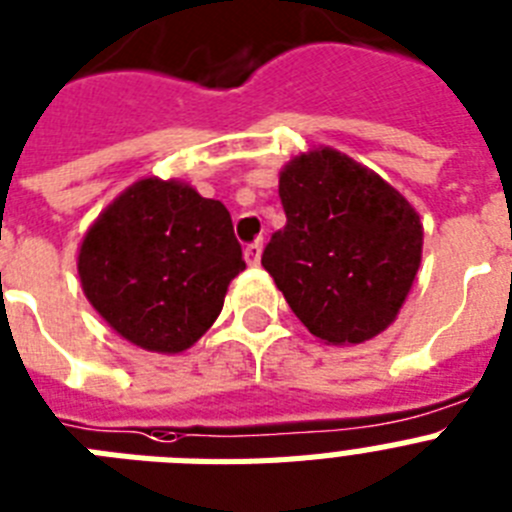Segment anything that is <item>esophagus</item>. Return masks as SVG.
Wrapping results in <instances>:
<instances>
[{"instance_id": "34e87169", "label": "esophagus", "mask_w": 512, "mask_h": 512, "mask_svg": "<svg viewBox=\"0 0 512 512\" xmlns=\"http://www.w3.org/2000/svg\"><path fill=\"white\" fill-rule=\"evenodd\" d=\"M260 255H263V242L260 239H255V242H249L244 247V257H247L249 265H260Z\"/></svg>"}]
</instances>
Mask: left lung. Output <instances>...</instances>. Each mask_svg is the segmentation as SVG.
I'll return each mask as SVG.
<instances>
[{"mask_svg":"<svg viewBox=\"0 0 512 512\" xmlns=\"http://www.w3.org/2000/svg\"><path fill=\"white\" fill-rule=\"evenodd\" d=\"M286 226L263 268L312 336L333 346L375 338L395 320L422 263V223L375 171L320 148L278 182Z\"/></svg>","mask_w":512,"mask_h":512,"instance_id":"left-lung-1","label":"left lung"}]
</instances>
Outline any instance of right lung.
<instances>
[{"mask_svg":"<svg viewBox=\"0 0 512 512\" xmlns=\"http://www.w3.org/2000/svg\"><path fill=\"white\" fill-rule=\"evenodd\" d=\"M247 268L221 200L190 184L140 179L103 210L77 255L98 315L140 349L179 354L221 315Z\"/></svg>","mask_w":512,"mask_h":512,"instance_id":"right-lung-1","label":"right lung"}]
</instances>
